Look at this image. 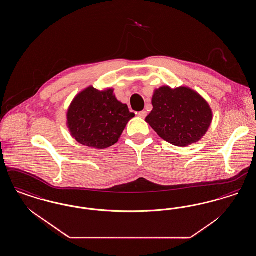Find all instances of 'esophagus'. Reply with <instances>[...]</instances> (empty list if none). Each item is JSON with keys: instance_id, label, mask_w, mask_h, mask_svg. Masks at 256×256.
Wrapping results in <instances>:
<instances>
[{"instance_id": "34e87169", "label": "esophagus", "mask_w": 256, "mask_h": 256, "mask_svg": "<svg viewBox=\"0 0 256 256\" xmlns=\"http://www.w3.org/2000/svg\"><path fill=\"white\" fill-rule=\"evenodd\" d=\"M138 116H139L140 118H146V111H145V110H142V111L138 112Z\"/></svg>"}]
</instances>
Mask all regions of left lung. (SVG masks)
<instances>
[{"instance_id":"obj_1","label":"left lung","mask_w":256,"mask_h":256,"mask_svg":"<svg viewBox=\"0 0 256 256\" xmlns=\"http://www.w3.org/2000/svg\"><path fill=\"white\" fill-rule=\"evenodd\" d=\"M154 108L146 122L165 141L187 146L200 141L212 122V110L198 92L188 87L162 86L154 93Z\"/></svg>"}]
</instances>
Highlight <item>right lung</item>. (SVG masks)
<instances>
[{"label":"right lung","mask_w":256,"mask_h":256,"mask_svg":"<svg viewBox=\"0 0 256 256\" xmlns=\"http://www.w3.org/2000/svg\"><path fill=\"white\" fill-rule=\"evenodd\" d=\"M113 89L89 86L78 93L67 112V126L74 138L84 146L106 148L116 144L128 121L134 118Z\"/></svg>","instance_id":"add662e5"}]
</instances>
